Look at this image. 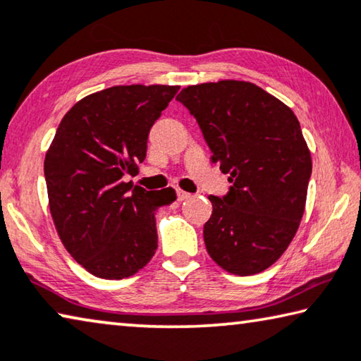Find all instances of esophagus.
<instances>
[{"label":"esophagus","mask_w":361,"mask_h":361,"mask_svg":"<svg viewBox=\"0 0 361 361\" xmlns=\"http://www.w3.org/2000/svg\"><path fill=\"white\" fill-rule=\"evenodd\" d=\"M176 193H177V200H179V202H184V200L190 198V193H187L184 190H177Z\"/></svg>","instance_id":"esophagus-1"}]
</instances>
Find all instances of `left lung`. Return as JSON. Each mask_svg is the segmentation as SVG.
<instances>
[{
	"mask_svg": "<svg viewBox=\"0 0 361 361\" xmlns=\"http://www.w3.org/2000/svg\"><path fill=\"white\" fill-rule=\"evenodd\" d=\"M176 99L197 119L213 163L231 174L226 195H209V257L227 273H262L289 247L305 212L312 157L300 123L250 82L192 85Z\"/></svg>",
	"mask_w": 361,
	"mask_h": 361,
	"instance_id": "1",
	"label": "left lung"
}]
</instances>
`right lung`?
Returning <instances> with one entry per match:
<instances>
[{"instance_id": "1", "label": "right lung", "mask_w": 361, "mask_h": 361, "mask_svg": "<svg viewBox=\"0 0 361 361\" xmlns=\"http://www.w3.org/2000/svg\"><path fill=\"white\" fill-rule=\"evenodd\" d=\"M179 87L119 85L75 103L45 158L49 212L64 247L97 277L123 279L158 247V208L173 188L153 192L124 182L147 157L148 134Z\"/></svg>"}]
</instances>
